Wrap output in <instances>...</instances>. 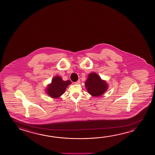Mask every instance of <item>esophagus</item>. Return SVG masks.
<instances>
[{
    "mask_svg": "<svg viewBox=\"0 0 155 155\" xmlns=\"http://www.w3.org/2000/svg\"><path fill=\"white\" fill-rule=\"evenodd\" d=\"M80 83H81V81H80V80H78V81H77L76 82H75V83H74V84H79Z\"/></svg>",
    "mask_w": 155,
    "mask_h": 155,
    "instance_id": "34e87169",
    "label": "esophagus"
}]
</instances>
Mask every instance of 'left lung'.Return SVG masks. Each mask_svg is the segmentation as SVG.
Returning <instances> with one entry per match:
<instances>
[{
    "instance_id": "obj_1",
    "label": "left lung",
    "mask_w": 155,
    "mask_h": 155,
    "mask_svg": "<svg viewBox=\"0 0 155 155\" xmlns=\"http://www.w3.org/2000/svg\"><path fill=\"white\" fill-rule=\"evenodd\" d=\"M85 87L89 94L93 96L98 97L107 91V84L96 74L91 73L88 76L85 82Z\"/></svg>"
}]
</instances>
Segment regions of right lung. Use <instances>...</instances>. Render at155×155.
Returning <instances> with one entry per match:
<instances>
[{
    "instance_id": "add662e5",
    "label": "right lung",
    "mask_w": 155,
    "mask_h": 155,
    "mask_svg": "<svg viewBox=\"0 0 155 155\" xmlns=\"http://www.w3.org/2000/svg\"><path fill=\"white\" fill-rule=\"evenodd\" d=\"M71 84L70 81H64L61 77H55L52 79L51 85H48L47 93L51 97L58 98L65 92L67 86Z\"/></svg>"
}]
</instances>
